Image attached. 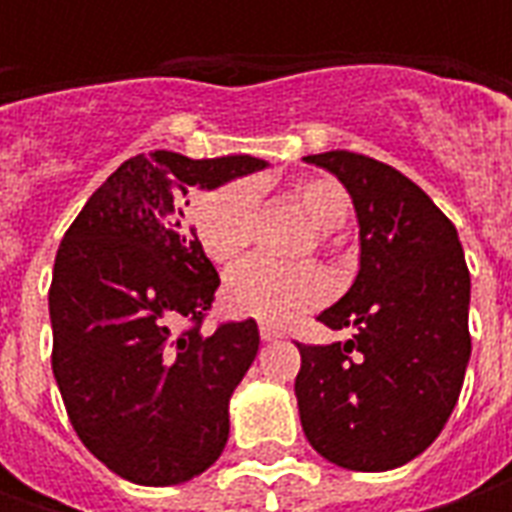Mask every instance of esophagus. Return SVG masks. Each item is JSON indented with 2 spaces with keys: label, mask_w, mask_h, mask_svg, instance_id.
Masks as SVG:
<instances>
[{
  "label": "esophagus",
  "mask_w": 512,
  "mask_h": 512,
  "mask_svg": "<svg viewBox=\"0 0 512 512\" xmlns=\"http://www.w3.org/2000/svg\"><path fill=\"white\" fill-rule=\"evenodd\" d=\"M259 336H262V342H273V339H282V330L276 325H259Z\"/></svg>",
  "instance_id": "esophagus-1"
}]
</instances>
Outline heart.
<instances>
[{"label":"heart","mask_w":512,"mask_h":512,"mask_svg":"<svg viewBox=\"0 0 512 512\" xmlns=\"http://www.w3.org/2000/svg\"><path fill=\"white\" fill-rule=\"evenodd\" d=\"M287 196L302 207L310 225L319 230V245L330 230L342 227L350 216V196L333 176L296 179ZM259 227V190L253 182L236 179L207 190L193 207V230L216 265H233L256 239ZM225 305L239 316H253L267 325H285L313 307L325 305L330 282L316 265L273 267L259 259L233 267L225 279Z\"/></svg>","instance_id":"b5f03b06"}]
</instances>
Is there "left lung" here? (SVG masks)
<instances>
[{
  "instance_id": "obj_1",
  "label": "left lung",
  "mask_w": 512,
  "mask_h": 512,
  "mask_svg": "<svg viewBox=\"0 0 512 512\" xmlns=\"http://www.w3.org/2000/svg\"><path fill=\"white\" fill-rule=\"evenodd\" d=\"M330 170L359 216L353 287L319 322L347 342L299 344L307 442L347 470H393L442 433L470 359V270L453 222L404 173L350 150L305 156Z\"/></svg>"
}]
</instances>
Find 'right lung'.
Returning <instances> with one entry per match:
<instances>
[{
    "label": "right lung",
    "instance_id": "1",
    "mask_svg": "<svg viewBox=\"0 0 512 512\" xmlns=\"http://www.w3.org/2000/svg\"><path fill=\"white\" fill-rule=\"evenodd\" d=\"M262 168L253 156L139 153L56 250L53 376L76 436L128 482H187L225 450L227 404L256 359L259 327L245 319L202 333L219 273L185 222V196Z\"/></svg>",
    "mask_w": 512,
    "mask_h": 512
}]
</instances>
